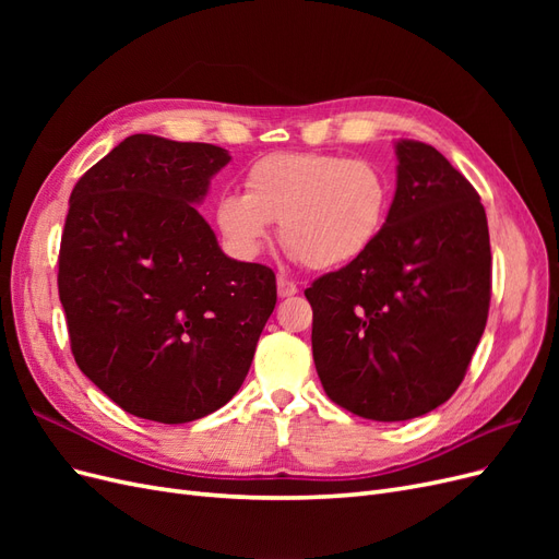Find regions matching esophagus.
Wrapping results in <instances>:
<instances>
[{"label":"esophagus","instance_id":"34e87169","mask_svg":"<svg viewBox=\"0 0 559 559\" xmlns=\"http://www.w3.org/2000/svg\"><path fill=\"white\" fill-rule=\"evenodd\" d=\"M294 294H298L296 282L286 280V277H277V296H280V298H289V296H294Z\"/></svg>","mask_w":559,"mask_h":559}]
</instances>
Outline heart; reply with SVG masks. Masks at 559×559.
I'll use <instances>...</instances> for the list:
<instances>
[{
	"label": "heart",
	"instance_id": "heart-1",
	"mask_svg": "<svg viewBox=\"0 0 559 559\" xmlns=\"http://www.w3.org/2000/svg\"><path fill=\"white\" fill-rule=\"evenodd\" d=\"M392 181L378 165L317 151H277L249 165L245 193H222L214 226L238 259L259 257L280 222L292 257L314 270L345 267L382 235Z\"/></svg>",
	"mask_w": 559,
	"mask_h": 559
}]
</instances>
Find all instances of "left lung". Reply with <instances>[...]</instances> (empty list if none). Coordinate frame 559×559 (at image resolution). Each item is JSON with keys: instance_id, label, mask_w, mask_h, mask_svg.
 Segmentation results:
<instances>
[{"instance_id": "obj_1", "label": "left lung", "mask_w": 559, "mask_h": 559, "mask_svg": "<svg viewBox=\"0 0 559 559\" xmlns=\"http://www.w3.org/2000/svg\"><path fill=\"white\" fill-rule=\"evenodd\" d=\"M396 193L366 257L312 282L326 396L376 421L427 415L462 384L487 324L492 253L476 189L425 142H396Z\"/></svg>"}]
</instances>
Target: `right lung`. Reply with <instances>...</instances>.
<instances>
[{
	"label": "right lung",
	"mask_w": 559,
	"mask_h": 559,
	"mask_svg": "<svg viewBox=\"0 0 559 559\" xmlns=\"http://www.w3.org/2000/svg\"><path fill=\"white\" fill-rule=\"evenodd\" d=\"M228 160L130 134L72 191L58 259L72 354L134 417L183 425L226 405L275 310L273 270L228 259L195 207Z\"/></svg>",
	"instance_id": "right-lung-1"
}]
</instances>
